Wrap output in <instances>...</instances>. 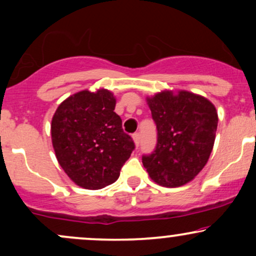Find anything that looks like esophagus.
Segmentation results:
<instances>
[{
    "label": "esophagus",
    "mask_w": 256,
    "mask_h": 256,
    "mask_svg": "<svg viewBox=\"0 0 256 256\" xmlns=\"http://www.w3.org/2000/svg\"><path fill=\"white\" fill-rule=\"evenodd\" d=\"M132 138H134V143H136V146H140V132H136V134H132Z\"/></svg>",
    "instance_id": "34e87169"
}]
</instances>
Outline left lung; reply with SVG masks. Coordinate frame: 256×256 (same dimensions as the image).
<instances>
[{"mask_svg": "<svg viewBox=\"0 0 256 256\" xmlns=\"http://www.w3.org/2000/svg\"><path fill=\"white\" fill-rule=\"evenodd\" d=\"M156 125V146L142 156L155 183L167 188L186 184L204 168L212 152L218 114L202 96L189 91L158 92L148 98Z\"/></svg>", "mask_w": 256, "mask_h": 256, "instance_id": "obj_1", "label": "left lung"}]
</instances>
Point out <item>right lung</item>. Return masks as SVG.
<instances>
[{
	"label": "right lung",
	"instance_id": "add662e5",
	"mask_svg": "<svg viewBox=\"0 0 256 256\" xmlns=\"http://www.w3.org/2000/svg\"><path fill=\"white\" fill-rule=\"evenodd\" d=\"M108 90H84L58 107L52 120V140L58 161L79 186L98 190L116 180L134 142L122 130Z\"/></svg>",
	"mask_w": 256,
	"mask_h": 256
}]
</instances>
